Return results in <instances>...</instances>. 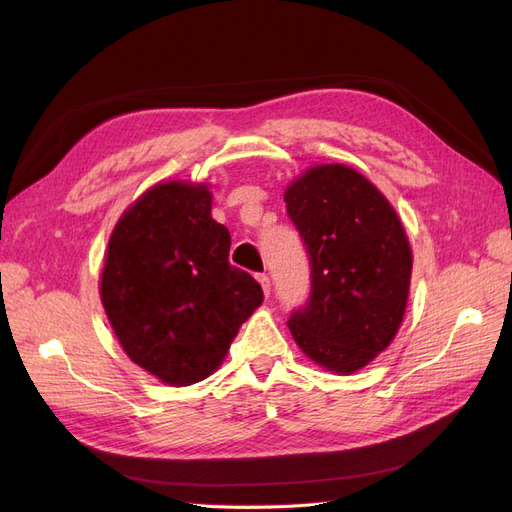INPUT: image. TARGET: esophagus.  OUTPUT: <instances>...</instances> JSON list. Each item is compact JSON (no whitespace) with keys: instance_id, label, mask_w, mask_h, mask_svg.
Wrapping results in <instances>:
<instances>
[{"instance_id":"esophagus-1","label":"esophagus","mask_w":512,"mask_h":512,"mask_svg":"<svg viewBox=\"0 0 512 512\" xmlns=\"http://www.w3.org/2000/svg\"><path fill=\"white\" fill-rule=\"evenodd\" d=\"M258 282H260V286H262V292H265L267 297H269V294H271V280H269V275H267V273H260V275H258Z\"/></svg>"}]
</instances>
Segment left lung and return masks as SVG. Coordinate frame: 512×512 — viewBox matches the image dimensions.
Returning a JSON list of instances; mask_svg holds the SVG:
<instances>
[{"label": "left lung", "mask_w": 512, "mask_h": 512, "mask_svg": "<svg viewBox=\"0 0 512 512\" xmlns=\"http://www.w3.org/2000/svg\"><path fill=\"white\" fill-rule=\"evenodd\" d=\"M284 200L312 265V292L290 316V333L307 359L354 374L391 346L404 320L412 277L404 224L346 164L309 166Z\"/></svg>", "instance_id": "1"}]
</instances>
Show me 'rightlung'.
<instances>
[{
    "label": "right lung",
    "instance_id": "1",
    "mask_svg": "<svg viewBox=\"0 0 512 512\" xmlns=\"http://www.w3.org/2000/svg\"><path fill=\"white\" fill-rule=\"evenodd\" d=\"M230 232L211 218L207 183L160 181L121 213L100 299L130 361L168 386L205 380L262 303L228 262Z\"/></svg>",
    "mask_w": 512,
    "mask_h": 512
}]
</instances>
